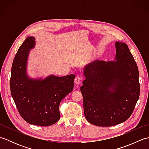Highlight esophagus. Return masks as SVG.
I'll list each match as a JSON object with an SVG mask.
<instances>
[{"label":"esophagus","mask_w":149,"mask_h":149,"mask_svg":"<svg viewBox=\"0 0 149 149\" xmlns=\"http://www.w3.org/2000/svg\"><path fill=\"white\" fill-rule=\"evenodd\" d=\"M82 79H83V78H82V77H80V76H77L76 77H75V80H74V83L76 84H79L81 83V82L82 81Z\"/></svg>","instance_id":"obj_1"}]
</instances>
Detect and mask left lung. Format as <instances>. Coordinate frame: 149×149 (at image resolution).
<instances>
[{"mask_svg":"<svg viewBox=\"0 0 149 149\" xmlns=\"http://www.w3.org/2000/svg\"><path fill=\"white\" fill-rule=\"evenodd\" d=\"M114 61L96 60L84 67L81 86L85 118L100 127L127 120L140 96L136 63L125 43L115 42Z\"/></svg>","mask_w":149,"mask_h":149,"instance_id":"obj_1","label":"left lung"}]
</instances>
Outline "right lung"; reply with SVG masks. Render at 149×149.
Segmentation results:
<instances>
[{
    "label": "right lung",
    "mask_w": 149,
    "mask_h": 149,
    "mask_svg": "<svg viewBox=\"0 0 149 149\" xmlns=\"http://www.w3.org/2000/svg\"><path fill=\"white\" fill-rule=\"evenodd\" d=\"M35 38L27 37L16 54L11 67V93L21 116L30 124L49 126L60 118L59 104L73 90L74 74L32 79L27 74L30 50Z\"/></svg>",
    "instance_id": "obj_1"
}]
</instances>
